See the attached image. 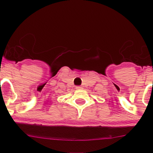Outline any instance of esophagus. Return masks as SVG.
Here are the masks:
<instances>
[{"label":"esophagus","mask_w":153,"mask_h":153,"mask_svg":"<svg viewBox=\"0 0 153 153\" xmlns=\"http://www.w3.org/2000/svg\"><path fill=\"white\" fill-rule=\"evenodd\" d=\"M76 90H82V87H81V86H76Z\"/></svg>","instance_id":"34e87169"}]
</instances>
